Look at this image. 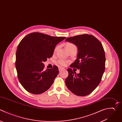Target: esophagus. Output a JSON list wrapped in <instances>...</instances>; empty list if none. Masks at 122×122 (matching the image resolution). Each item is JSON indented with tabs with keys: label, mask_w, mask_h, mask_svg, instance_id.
<instances>
[{
	"label": "esophagus",
	"mask_w": 122,
	"mask_h": 122,
	"mask_svg": "<svg viewBox=\"0 0 122 122\" xmlns=\"http://www.w3.org/2000/svg\"><path fill=\"white\" fill-rule=\"evenodd\" d=\"M64 70V68H62V67H59V71H62V70Z\"/></svg>",
	"instance_id": "34e87169"
}]
</instances>
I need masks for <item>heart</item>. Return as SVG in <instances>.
I'll use <instances>...</instances> for the list:
<instances>
[{
    "label": "heart",
    "mask_w": 122,
    "mask_h": 122,
    "mask_svg": "<svg viewBox=\"0 0 122 122\" xmlns=\"http://www.w3.org/2000/svg\"><path fill=\"white\" fill-rule=\"evenodd\" d=\"M66 49L67 50H68V51H70V50H72V49H76V47L75 46V45L71 43H67L66 44ZM59 48V46H57L55 50H54V51L55 52L56 51L58 50ZM57 62L59 64L61 65V66H66L67 65V64L68 63V61L63 60V59H59L57 61Z\"/></svg>",
    "instance_id": "b5f03b06"
}]
</instances>
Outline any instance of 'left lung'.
Segmentation results:
<instances>
[{
	"label": "left lung",
	"instance_id": "left-lung-1",
	"mask_svg": "<svg viewBox=\"0 0 122 122\" xmlns=\"http://www.w3.org/2000/svg\"><path fill=\"white\" fill-rule=\"evenodd\" d=\"M65 41L78 48L77 58L70 67L79 69L80 71L76 74L71 69H68L69 75L65 80L66 85L75 95L86 96L97 87L104 73L105 56L103 48L101 42L92 35L69 37Z\"/></svg>",
	"mask_w": 122,
	"mask_h": 122
}]
</instances>
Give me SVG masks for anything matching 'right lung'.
<instances>
[{"instance_id": "right-lung-1", "label": "right lung", "mask_w": 122, "mask_h": 122, "mask_svg": "<svg viewBox=\"0 0 122 122\" xmlns=\"http://www.w3.org/2000/svg\"><path fill=\"white\" fill-rule=\"evenodd\" d=\"M65 37H52L40 32L26 36L19 43L15 65L19 80L28 92L39 94L48 90L59 74L57 66L44 70L43 62L52 56L57 44Z\"/></svg>"}]
</instances>
